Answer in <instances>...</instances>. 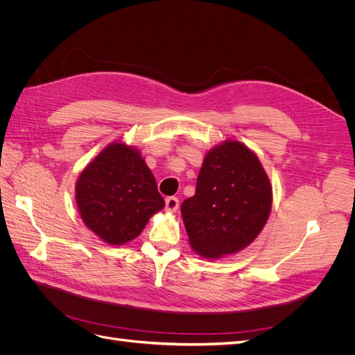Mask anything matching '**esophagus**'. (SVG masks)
Listing matches in <instances>:
<instances>
[{
    "label": "esophagus",
    "mask_w": 355,
    "mask_h": 355,
    "mask_svg": "<svg viewBox=\"0 0 355 355\" xmlns=\"http://www.w3.org/2000/svg\"><path fill=\"white\" fill-rule=\"evenodd\" d=\"M178 209H179V200L176 197H167L166 198V210L176 211Z\"/></svg>",
    "instance_id": "1"
}]
</instances>
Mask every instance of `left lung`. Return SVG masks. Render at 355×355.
I'll use <instances>...</instances> for the list:
<instances>
[{"mask_svg": "<svg viewBox=\"0 0 355 355\" xmlns=\"http://www.w3.org/2000/svg\"><path fill=\"white\" fill-rule=\"evenodd\" d=\"M272 188L249 148L227 141L204 158L194 197L180 206L189 244L204 257L237 253L268 220Z\"/></svg>", "mask_w": 355, "mask_h": 355, "instance_id": "1", "label": "left lung"}]
</instances>
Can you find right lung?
I'll return each mask as SVG.
<instances>
[{
    "instance_id": "1",
    "label": "right lung",
    "mask_w": 355,
    "mask_h": 355,
    "mask_svg": "<svg viewBox=\"0 0 355 355\" xmlns=\"http://www.w3.org/2000/svg\"><path fill=\"white\" fill-rule=\"evenodd\" d=\"M75 198L84 223L114 245L136 239L164 207L151 170L124 144H111L83 170Z\"/></svg>"
}]
</instances>
